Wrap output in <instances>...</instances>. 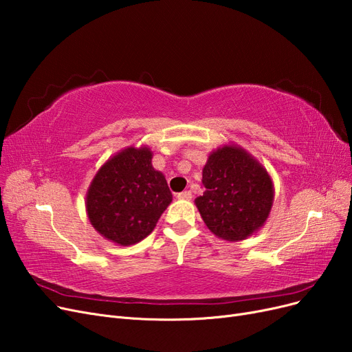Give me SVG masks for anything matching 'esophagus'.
<instances>
[{
  "label": "esophagus",
  "instance_id": "obj_1",
  "mask_svg": "<svg viewBox=\"0 0 352 352\" xmlns=\"http://www.w3.org/2000/svg\"><path fill=\"white\" fill-rule=\"evenodd\" d=\"M190 198H192V194H190V190H184V192L177 194V199H185V201H189Z\"/></svg>",
  "mask_w": 352,
  "mask_h": 352
}]
</instances>
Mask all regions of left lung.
I'll use <instances>...</instances> for the list:
<instances>
[{"label":"left lung","mask_w":352,"mask_h":352,"mask_svg":"<svg viewBox=\"0 0 352 352\" xmlns=\"http://www.w3.org/2000/svg\"><path fill=\"white\" fill-rule=\"evenodd\" d=\"M204 194L195 206L211 233L238 242L264 226L274 199L273 180L257 158L236 144L212 150L202 168Z\"/></svg>","instance_id":"obj_1"}]
</instances>
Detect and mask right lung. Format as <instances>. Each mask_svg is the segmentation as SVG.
<instances>
[{
	"label": "right lung",
	"instance_id": "obj_1",
	"mask_svg": "<svg viewBox=\"0 0 352 352\" xmlns=\"http://www.w3.org/2000/svg\"><path fill=\"white\" fill-rule=\"evenodd\" d=\"M151 162L150 146L131 145L110 157L94 176L85 207L102 238L129 247L154 230L173 195Z\"/></svg>",
	"mask_w": 352,
	"mask_h": 352
}]
</instances>
